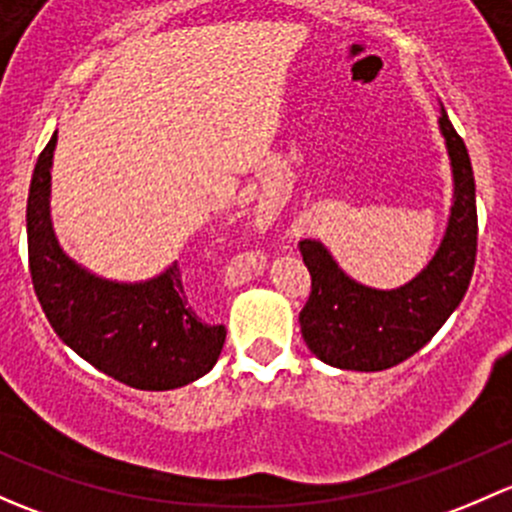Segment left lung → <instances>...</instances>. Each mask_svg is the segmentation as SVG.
Returning <instances> with one entry per match:
<instances>
[{
	"mask_svg": "<svg viewBox=\"0 0 512 512\" xmlns=\"http://www.w3.org/2000/svg\"><path fill=\"white\" fill-rule=\"evenodd\" d=\"M439 128L451 160L453 204L441 246L419 276L379 291L352 281L320 241H300L313 281L300 310V333L325 365L379 372L409 360L439 333L468 291L478 246L476 182L466 145L444 108Z\"/></svg>",
	"mask_w": 512,
	"mask_h": 512,
	"instance_id": "left-lung-1",
	"label": "left lung"
}]
</instances>
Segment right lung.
Instances as JSON below:
<instances>
[{
	"label": "right lung",
	"mask_w": 512,
	"mask_h": 512,
	"mask_svg": "<svg viewBox=\"0 0 512 512\" xmlns=\"http://www.w3.org/2000/svg\"><path fill=\"white\" fill-rule=\"evenodd\" d=\"M59 135L39 155L26 202L29 271L56 335L76 355L118 382L147 392L204 377L224 347V325H209L189 305L175 261L142 283L100 278L63 254L51 226V162Z\"/></svg>",
	"instance_id": "right-lung-1"
}]
</instances>
